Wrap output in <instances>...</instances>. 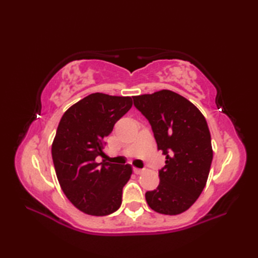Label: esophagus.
Segmentation results:
<instances>
[{
    "instance_id": "obj_1",
    "label": "esophagus",
    "mask_w": 258,
    "mask_h": 258,
    "mask_svg": "<svg viewBox=\"0 0 258 258\" xmlns=\"http://www.w3.org/2000/svg\"><path fill=\"white\" fill-rule=\"evenodd\" d=\"M133 171H134V173H135V174H142V173H144V169L136 168V167H134V168H133Z\"/></svg>"
}]
</instances>
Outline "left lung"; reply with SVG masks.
Here are the masks:
<instances>
[{
  "label": "left lung",
  "instance_id": "left-lung-1",
  "mask_svg": "<svg viewBox=\"0 0 258 258\" xmlns=\"http://www.w3.org/2000/svg\"><path fill=\"white\" fill-rule=\"evenodd\" d=\"M134 105L149 119L165 155L160 184L146 191L147 204L160 214L177 215L187 211L204 189L213 149L204 115L187 98L173 91L133 96Z\"/></svg>",
  "mask_w": 258,
  "mask_h": 258
}]
</instances>
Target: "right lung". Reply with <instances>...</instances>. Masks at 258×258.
I'll use <instances>...</instances> for the list:
<instances>
[{
	"mask_svg": "<svg viewBox=\"0 0 258 258\" xmlns=\"http://www.w3.org/2000/svg\"><path fill=\"white\" fill-rule=\"evenodd\" d=\"M132 97L93 93L71 106L59 120L52 144L54 168L65 196L85 214L105 216L122 204V190L132 175L130 164L104 157L105 139L132 107Z\"/></svg>",
	"mask_w": 258,
	"mask_h": 258,
	"instance_id": "right-lung-1",
	"label": "right lung"
}]
</instances>
